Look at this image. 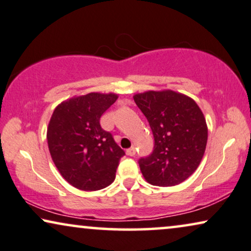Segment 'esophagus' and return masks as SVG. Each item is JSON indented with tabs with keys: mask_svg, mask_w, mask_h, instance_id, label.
I'll use <instances>...</instances> for the list:
<instances>
[{
	"mask_svg": "<svg viewBox=\"0 0 251 251\" xmlns=\"http://www.w3.org/2000/svg\"><path fill=\"white\" fill-rule=\"evenodd\" d=\"M126 153H127V155L131 156V157L134 156L135 155V148H134V147H132V148L126 150Z\"/></svg>",
	"mask_w": 251,
	"mask_h": 251,
	"instance_id": "1",
	"label": "esophagus"
}]
</instances>
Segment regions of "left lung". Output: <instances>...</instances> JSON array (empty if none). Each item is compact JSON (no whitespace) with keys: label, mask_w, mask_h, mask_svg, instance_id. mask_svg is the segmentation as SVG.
Returning a JSON list of instances; mask_svg holds the SVG:
<instances>
[{"label":"left lung","mask_w":251,"mask_h":251,"mask_svg":"<svg viewBox=\"0 0 251 251\" xmlns=\"http://www.w3.org/2000/svg\"><path fill=\"white\" fill-rule=\"evenodd\" d=\"M133 99L155 139L151 155L139 160L143 178L153 186L179 185L195 172L204 155V115L193 99L170 89L140 93Z\"/></svg>","instance_id":"obj_1"}]
</instances>
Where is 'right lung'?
Wrapping results in <instances>:
<instances>
[{
	"instance_id": "right-lung-1",
	"label": "right lung",
	"mask_w": 251,
	"mask_h": 251,
	"mask_svg": "<svg viewBox=\"0 0 251 251\" xmlns=\"http://www.w3.org/2000/svg\"><path fill=\"white\" fill-rule=\"evenodd\" d=\"M118 95L89 93L66 100L53 110L47 128L52 162L75 188L99 190L111 185L119 160L125 155L100 118Z\"/></svg>"
}]
</instances>
